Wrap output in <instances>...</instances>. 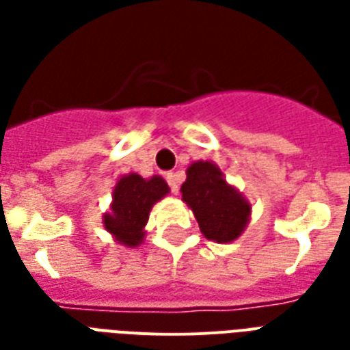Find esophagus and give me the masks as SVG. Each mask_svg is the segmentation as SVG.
<instances>
[{
	"instance_id": "esophagus-1",
	"label": "esophagus",
	"mask_w": 350,
	"mask_h": 350,
	"mask_svg": "<svg viewBox=\"0 0 350 350\" xmlns=\"http://www.w3.org/2000/svg\"><path fill=\"white\" fill-rule=\"evenodd\" d=\"M165 180L169 183L170 192H172V194H178V178H176L174 172H167V174H165Z\"/></svg>"
}]
</instances>
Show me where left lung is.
<instances>
[{"label":"left lung","mask_w":350,"mask_h":350,"mask_svg":"<svg viewBox=\"0 0 350 350\" xmlns=\"http://www.w3.org/2000/svg\"><path fill=\"white\" fill-rule=\"evenodd\" d=\"M181 194L207 239L229 243L243 232L249 221L250 205L225 181L221 170L214 163H192L187 169Z\"/></svg>","instance_id":"8db88e82"}]
</instances>
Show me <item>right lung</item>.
<instances>
[{"instance_id":"1","label":"right lung","mask_w":350,"mask_h":350,"mask_svg":"<svg viewBox=\"0 0 350 350\" xmlns=\"http://www.w3.org/2000/svg\"><path fill=\"white\" fill-rule=\"evenodd\" d=\"M167 192L169 185L159 176L150 180L137 174L123 176L114 189L111 213L103 216L105 229L114 234L120 243L136 247L143 241V227L147 225L150 208Z\"/></svg>"}]
</instances>
